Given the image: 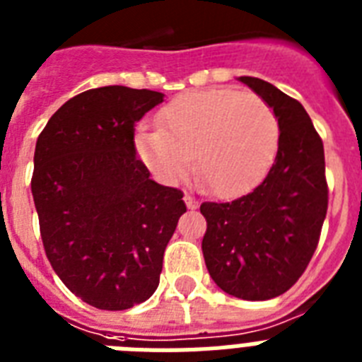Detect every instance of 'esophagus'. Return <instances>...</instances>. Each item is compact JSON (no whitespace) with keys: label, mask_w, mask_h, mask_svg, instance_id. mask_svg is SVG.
Here are the masks:
<instances>
[{"label":"esophagus","mask_w":362,"mask_h":362,"mask_svg":"<svg viewBox=\"0 0 362 362\" xmlns=\"http://www.w3.org/2000/svg\"><path fill=\"white\" fill-rule=\"evenodd\" d=\"M184 202H186V206L189 209H195L197 206H199V200H197L195 197L191 195V193H186V195H184Z\"/></svg>","instance_id":"34e87169"}]
</instances>
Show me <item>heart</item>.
<instances>
[{"label": "heart", "instance_id": "1", "mask_svg": "<svg viewBox=\"0 0 362 362\" xmlns=\"http://www.w3.org/2000/svg\"><path fill=\"white\" fill-rule=\"evenodd\" d=\"M274 110L257 93L200 90L175 97L158 114V127L134 132L139 160L158 180L175 184L195 173L211 193L233 197L265 175L278 148Z\"/></svg>", "mask_w": 362, "mask_h": 362}]
</instances>
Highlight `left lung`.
Returning <instances> with one entry per match:
<instances>
[{"label": "left lung", "instance_id": "8db88e82", "mask_svg": "<svg viewBox=\"0 0 362 362\" xmlns=\"http://www.w3.org/2000/svg\"><path fill=\"white\" fill-rule=\"evenodd\" d=\"M279 127L278 153L256 189L230 202H202L209 276L241 300H270L308 269L327 214L324 145L302 105L267 81L241 77Z\"/></svg>", "mask_w": 362, "mask_h": 362}]
</instances>
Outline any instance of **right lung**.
<instances>
[{
	"label": "right lung",
	"mask_w": 362,
	"mask_h": 362,
	"mask_svg": "<svg viewBox=\"0 0 362 362\" xmlns=\"http://www.w3.org/2000/svg\"><path fill=\"white\" fill-rule=\"evenodd\" d=\"M162 101L153 90H86L51 115L36 141L31 191L45 256L97 309L123 311L153 296L186 211L184 193L151 180L136 154V123Z\"/></svg>",
	"instance_id": "obj_1"
}]
</instances>
